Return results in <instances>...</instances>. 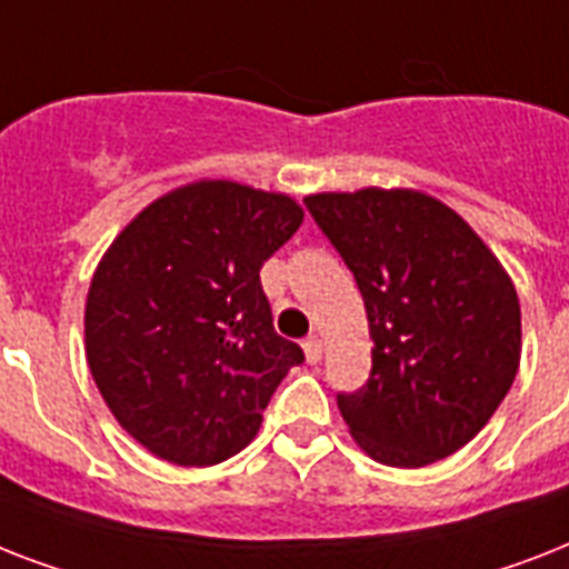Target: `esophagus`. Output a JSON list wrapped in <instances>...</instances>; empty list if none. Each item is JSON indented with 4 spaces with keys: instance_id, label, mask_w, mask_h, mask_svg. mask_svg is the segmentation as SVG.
Masks as SVG:
<instances>
[{
    "instance_id": "34e87169",
    "label": "esophagus",
    "mask_w": 569,
    "mask_h": 569,
    "mask_svg": "<svg viewBox=\"0 0 569 569\" xmlns=\"http://www.w3.org/2000/svg\"><path fill=\"white\" fill-rule=\"evenodd\" d=\"M302 349H306V361L308 363H317L322 358V340L313 335V338L302 340Z\"/></svg>"
}]
</instances>
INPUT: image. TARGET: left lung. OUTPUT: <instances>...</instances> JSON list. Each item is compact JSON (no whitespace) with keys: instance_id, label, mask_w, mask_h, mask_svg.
I'll return each mask as SVG.
<instances>
[{"instance_id":"obj_1","label":"left lung","mask_w":569,"mask_h":569,"mask_svg":"<svg viewBox=\"0 0 569 569\" xmlns=\"http://www.w3.org/2000/svg\"><path fill=\"white\" fill-rule=\"evenodd\" d=\"M306 206L367 308L370 379L338 397L352 440L406 470L467 447L520 370V299L506 267L422 190L311 193Z\"/></svg>"}]
</instances>
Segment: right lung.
Listing matches in <instances>:
<instances>
[{
    "mask_svg": "<svg viewBox=\"0 0 569 569\" xmlns=\"http://www.w3.org/2000/svg\"><path fill=\"white\" fill-rule=\"evenodd\" d=\"M302 217L288 193L199 179L149 202L104 249L84 306V356L104 406L161 461L238 456L306 358L272 329L258 276Z\"/></svg>",
    "mask_w": 569,
    "mask_h": 569,
    "instance_id": "1",
    "label": "right lung"
}]
</instances>
